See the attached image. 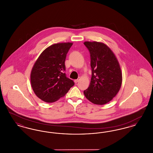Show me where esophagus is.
<instances>
[{"label": "esophagus", "mask_w": 153, "mask_h": 153, "mask_svg": "<svg viewBox=\"0 0 153 153\" xmlns=\"http://www.w3.org/2000/svg\"><path fill=\"white\" fill-rule=\"evenodd\" d=\"M79 79H76V80H74V82L75 83H77V82H79Z\"/></svg>", "instance_id": "34e87169"}]
</instances>
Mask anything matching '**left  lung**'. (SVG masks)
I'll list each match as a JSON object with an SVG mask.
<instances>
[{
    "label": "left lung",
    "instance_id": "8db88e82",
    "mask_svg": "<svg viewBox=\"0 0 153 153\" xmlns=\"http://www.w3.org/2000/svg\"><path fill=\"white\" fill-rule=\"evenodd\" d=\"M90 53L92 77L89 87L84 91L92 103L103 105L110 102L122 85V73L115 54L105 44L86 41Z\"/></svg>",
    "mask_w": 153,
    "mask_h": 153
}]
</instances>
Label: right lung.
Returning <instances> with one entry per match:
<instances>
[{"instance_id": "right-lung-1", "label": "right lung", "mask_w": 153, "mask_h": 153, "mask_svg": "<svg viewBox=\"0 0 153 153\" xmlns=\"http://www.w3.org/2000/svg\"><path fill=\"white\" fill-rule=\"evenodd\" d=\"M72 43L53 44L37 59L31 70V87L38 97L46 102H56L74 85L66 76V57Z\"/></svg>"}]
</instances>
